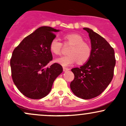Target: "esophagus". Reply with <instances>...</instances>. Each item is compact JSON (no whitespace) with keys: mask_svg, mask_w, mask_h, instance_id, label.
Instances as JSON below:
<instances>
[{"mask_svg":"<svg viewBox=\"0 0 126 126\" xmlns=\"http://www.w3.org/2000/svg\"><path fill=\"white\" fill-rule=\"evenodd\" d=\"M63 71H64V72L68 71V70H70V69H69V68H67V67H63Z\"/></svg>","mask_w":126,"mask_h":126,"instance_id":"1","label":"esophagus"}]
</instances>
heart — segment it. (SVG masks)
<instances>
[{
    "mask_svg": "<svg viewBox=\"0 0 126 126\" xmlns=\"http://www.w3.org/2000/svg\"><path fill=\"white\" fill-rule=\"evenodd\" d=\"M64 44H70L72 47L68 51L69 55L57 59L56 62L63 66H70L78 62L82 64L90 59L92 53L89 45L84 42L83 38L79 34L70 33L63 36ZM63 43L57 38H53L50 43V51L55 55H60L62 53Z\"/></svg>",
    "mask_w": 126,
    "mask_h": 126,
    "instance_id": "heart-1",
    "label": "heart"
}]
</instances>
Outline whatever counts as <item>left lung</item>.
Returning a JSON list of instances; mask_svg holds the SVG:
<instances>
[{"label": "left lung", "instance_id": "left-lung-1", "mask_svg": "<svg viewBox=\"0 0 126 126\" xmlns=\"http://www.w3.org/2000/svg\"><path fill=\"white\" fill-rule=\"evenodd\" d=\"M83 30L89 33L92 53L87 63L72 69L75 78L70 86L78 97L89 99L100 95L110 83L115 58L113 48L103 37L89 28Z\"/></svg>", "mask_w": 126, "mask_h": 126}]
</instances>
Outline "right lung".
<instances>
[{
  "instance_id": "right-lung-1",
  "label": "right lung",
  "mask_w": 126,
  "mask_h": 126,
  "mask_svg": "<svg viewBox=\"0 0 126 126\" xmlns=\"http://www.w3.org/2000/svg\"><path fill=\"white\" fill-rule=\"evenodd\" d=\"M57 31L49 27H40L26 37L13 51L10 62L12 80L27 97L34 99L45 97L63 72L62 66L57 63L46 67L53 60L49 46Z\"/></svg>"
}]
</instances>
